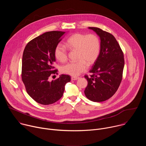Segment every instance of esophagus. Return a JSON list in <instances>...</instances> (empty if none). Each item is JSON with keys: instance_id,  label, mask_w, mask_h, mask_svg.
<instances>
[{"instance_id": "esophagus-1", "label": "esophagus", "mask_w": 146, "mask_h": 146, "mask_svg": "<svg viewBox=\"0 0 146 146\" xmlns=\"http://www.w3.org/2000/svg\"><path fill=\"white\" fill-rule=\"evenodd\" d=\"M79 78V77H71V80L72 81H74V80H77Z\"/></svg>"}]
</instances>
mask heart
I'll return each instance as SVG.
<instances>
[{
    "instance_id": "b5f03b06",
    "label": "heart",
    "mask_w": 146,
    "mask_h": 146,
    "mask_svg": "<svg viewBox=\"0 0 146 146\" xmlns=\"http://www.w3.org/2000/svg\"><path fill=\"white\" fill-rule=\"evenodd\" d=\"M65 46L71 50L78 51L77 62H71L61 67V72L72 76H77L85 72L96 60L100 50V43L98 37L92 33L84 35L76 33L65 41ZM65 46L58 44L55 49V58L60 62L68 59V49Z\"/></svg>"
}]
</instances>
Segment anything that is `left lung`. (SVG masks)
I'll return each mask as SVG.
<instances>
[{"label": "left lung", "mask_w": 146, "mask_h": 146, "mask_svg": "<svg viewBox=\"0 0 146 146\" xmlns=\"http://www.w3.org/2000/svg\"><path fill=\"white\" fill-rule=\"evenodd\" d=\"M100 37V50L90 72L86 75L88 85L84 91L91 101L100 102L110 98L117 91L122 78L123 54L117 40L111 33L96 27H89Z\"/></svg>", "instance_id": "1"}]
</instances>
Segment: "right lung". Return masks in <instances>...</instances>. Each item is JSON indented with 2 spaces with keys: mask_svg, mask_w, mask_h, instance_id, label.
Segmentation results:
<instances>
[{
  "mask_svg": "<svg viewBox=\"0 0 146 146\" xmlns=\"http://www.w3.org/2000/svg\"><path fill=\"white\" fill-rule=\"evenodd\" d=\"M65 32L51 31L33 38L27 44L23 55L22 80L28 95L36 102L48 105L59 100L70 76L61 74L55 80L49 81L57 73L53 64L55 49Z\"/></svg>",
  "mask_w": 146,
  "mask_h": 146,
  "instance_id": "right-lung-1",
  "label": "right lung"
}]
</instances>
